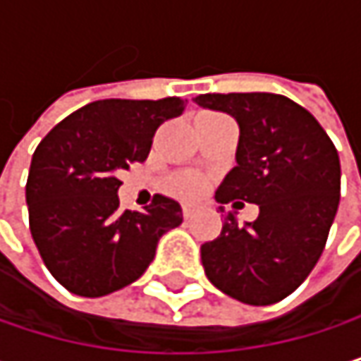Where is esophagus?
<instances>
[{
    "label": "esophagus",
    "mask_w": 361,
    "mask_h": 361,
    "mask_svg": "<svg viewBox=\"0 0 361 361\" xmlns=\"http://www.w3.org/2000/svg\"><path fill=\"white\" fill-rule=\"evenodd\" d=\"M181 211H183V217L188 219V217H192V215H194L196 204H183V207H181Z\"/></svg>",
    "instance_id": "esophagus-1"
}]
</instances>
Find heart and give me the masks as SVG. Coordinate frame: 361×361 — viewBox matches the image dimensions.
Here are the masks:
<instances>
[{
  "label": "heart",
  "instance_id": "heart-1",
  "mask_svg": "<svg viewBox=\"0 0 361 361\" xmlns=\"http://www.w3.org/2000/svg\"><path fill=\"white\" fill-rule=\"evenodd\" d=\"M171 188H173L176 194H180L183 198H192V196H196V194L202 192L204 181L200 180L198 176H181L178 180H173Z\"/></svg>",
  "mask_w": 361,
  "mask_h": 361
}]
</instances>
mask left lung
Here are the masks:
<instances>
[{"label": "left lung", "mask_w": 361, "mask_h": 361, "mask_svg": "<svg viewBox=\"0 0 361 361\" xmlns=\"http://www.w3.org/2000/svg\"><path fill=\"white\" fill-rule=\"evenodd\" d=\"M194 102L234 116L240 129L236 167L215 200L259 207V217L247 224L226 215L221 234L200 247L204 274L232 299L278 303L324 251L341 194L336 148L314 114L286 96L200 94Z\"/></svg>", "instance_id": "obj_1"}]
</instances>
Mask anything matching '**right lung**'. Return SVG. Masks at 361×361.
I'll return each instance as SVG.
<instances>
[{
	"label": "right lung",
	"instance_id": "1",
	"mask_svg": "<svg viewBox=\"0 0 361 361\" xmlns=\"http://www.w3.org/2000/svg\"><path fill=\"white\" fill-rule=\"evenodd\" d=\"M185 109L181 98L98 100L60 121L37 146L27 180L29 226L49 274L71 293L104 297L135 282L178 200L157 194L140 211L118 209V173L146 161L154 131Z\"/></svg>",
	"mask_w": 361,
	"mask_h": 361
}]
</instances>
